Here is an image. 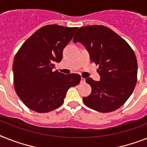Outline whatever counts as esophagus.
I'll return each mask as SVG.
<instances>
[{
  "label": "esophagus",
  "instance_id": "1",
  "mask_svg": "<svg viewBox=\"0 0 147 147\" xmlns=\"http://www.w3.org/2000/svg\"><path fill=\"white\" fill-rule=\"evenodd\" d=\"M85 82H86V79H85V78H82H82H81L80 82H81V83H84Z\"/></svg>",
  "mask_w": 147,
  "mask_h": 147
}]
</instances>
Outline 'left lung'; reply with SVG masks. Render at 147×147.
Returning a JSON list of instances; mask_svg holds the SVG:
<instances>
[{"label": "left lung", "instance_id": "left-lung-1", "mask_svg": "<svg viewBox=\"0 0 147 147\" xmlns=\"http://www.w3.org/2000/svg\"><path fill=\"white\" fill-rule=\"evenodd\" d=\"M82 43L96 65L100 81L91 77L86 82L92 92L82 100L88 107L100 113L114 111L131 96L137 82L138 63L134 51L125 40L103 25L79 28L74 43Z\"/></svg>", "mask_w": 147, "mask_h": 147}]
</instances>
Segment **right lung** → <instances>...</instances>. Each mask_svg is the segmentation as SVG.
Masks as SVG:
<instances>
[{
  "mask_svg": "<svg viewBox=\"0 0 147 147\" xmlns=\"http://www.w3.org/2000/svg\"><path fill=\"white\" fill-rule=\"evenodd\" d=\"M76 30L46 25L34 33L16 53L13 65L15 90L29 109L37 113L56 109L64 102L68 88L80 83L79 74L65 75L53 70Z\"/></svg>",
  "mask_w": 147,
  "mask_h": 147,
  "instance_id": "right-lung-1",
  "label": "right lung"
}]
</instances>
